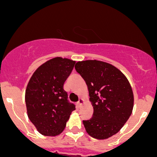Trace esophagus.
<instances>
[{
  "label": "esophagus",
  "instance_id": "1",
  "mask_svg": "<svg viewBox=\"0 0 157 157\" xmlns=\"http://www.w3.org/2000/svg\"><path fill=\"white\" fill-rule=\"evenodd\" d=\"M83 102H84L83 99H79V101H78V102H77V105H78V107H80V105H81L83 103Z\"/></svg>",
  "mask_w": 157,
  "mask_h": 157
}]
</instances>
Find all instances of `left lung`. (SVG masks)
<instances>
[{"label":"left lung","instance_id":"8db88e82","mask_svg":"<svg viewBox=\"0 0 157 157\" xmlns=\"http://www.w3.org/2000/svg\"><path fill=\"white\" fill-rule=\"evenodd\" d=\"M76 71L83 77L93 107V117L83 121L89 135L104 140L124 126L134 106L132 89L125 76L109 63L78 61Z\"/></svg>","mask_w":157,"mask_h":157}]
</instances>
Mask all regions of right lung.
<instances>
[{
	"mask_svg": "<svg viewBox=\"0 0 157 157\" xmlns=\"http://www.w3.org/2000/svg\"><path fill=\"white\" fill-rule=\"evenodd\" d=\"M74 64L75 61L67 58H52L36 69L28 83L25 94L27 115L42 135L61 134L75 110L64 90Z\"/></svg>",
	"mask_w": 157,
	"mask_h": 157,
	"instance_id": "add662e5",
	"label": "right lung"
}]
</instances>
